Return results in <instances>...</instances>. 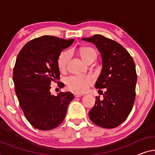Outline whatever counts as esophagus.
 I'll return each mask as SVG.
<instances>
[{"label":"esophagus","instance_id":"1","mask_svg":"<svg viewBox=\"0 0 155 155\" xmlns=\"http://www.w3.org/2000/svg\"><path fill=\"white\" fill-rule=\"evenodd\" d=\"M82 96V94H78V93H75V94H74V96H75V97H79Z\"/></svg>","mask_w":155,"mask_h":155}]
</instances>
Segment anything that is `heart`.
Instances as JSON below:
<instances>
[{"mask_svg": "<svg viewBox=\"0 0 155 155\" xmlns=\"http://www.w3.org/2000/svg\"><path fill=\"white\" fill-rule=\"evenodd\" d=\"M78 53L83 60L86 62L90 60H94L96 58V51L95 49L89 46L80 48ZM70 52L64 51L59 54L58 64L59 69L64 70L67 65L70 58ZM94 79L90 75H76L71 76L66 79V84L70 89L73 91L82 93L87 91L90 85L92 84Z\"/></svg>", "mask_w": 155, "mask_h": 155, "instance_id": "heart-1", "label": "heart"}]
</instances>
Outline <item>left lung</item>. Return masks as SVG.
Returning a JSON list of instances; mask_svg holds the SVG:
<instances>
[{
    "mask_svg": "<svg viewBox=\"0 0 155 155\" xmlns=\"http://www.w3.org/2000/svg\"><path fill=\"white\" fill-rule=\"evenodd\" d=\"M82 40L96 45L101 54L102 68L95 87L106 89L102 101L96 97L89 118L100 127H118L127 118L134 105L137 80L134 59L120 44L102 35H95Z\"/></svg>",
    "mask_w": 155,
    "mask_h": 155,
    "instance_id": "8db88e82",
    "label": "left lung"
}]
</instances>
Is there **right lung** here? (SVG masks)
<instances>
[{
  "instance_id": "1",
  "label": "right lung",
  "mask_w": 155,
  "mask_h": 155,
  "mask_svg": "<svg viewBox=\"0 0 155 155\" xmlns=\"http://www.w3.org/2000/svg\"><path fill=\"white\" fill-rule=\"evenodd\" d=\"M73 41L74 39L44 35L28 42L16 58L13 71L15 92L26 119L36 129L50 130L60 125L74 98L71 92L54 96L50 91L51 82L60 75L59 54ZM59 86L64 85L61 82Z\"/></svg>"
}]
</instances>
